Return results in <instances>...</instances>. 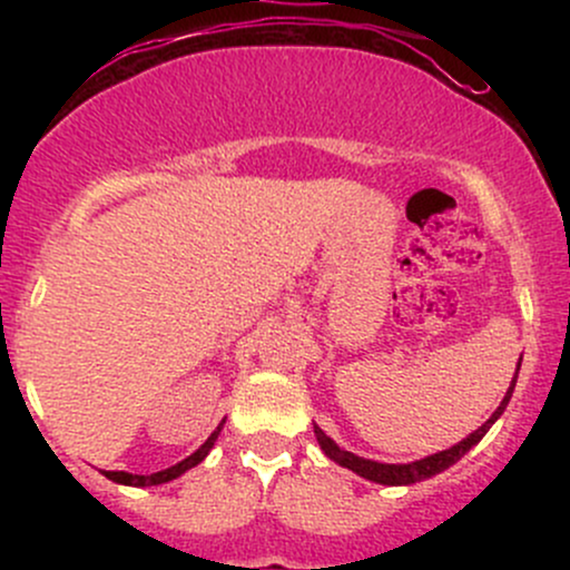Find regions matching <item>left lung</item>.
Masks as SVG:
<instances>
[{
    "mask_svg": "<svg viewBox=\"0 0 570 570\" xmlns=\"http://www.w3.org/2000/svg\"><path fill=\"white\" fill-rule=\"evenodd\" d=\"M520 362H522V356H520ZM520 362H517V372H520ZM517 372H514V377H512V385H509L507 396L501 399L499 410H495L493 415H490L480 429L472 431V434H469L466 440H461L458 444H453V448L442 450V453L421 458V461H412V463H377V461H370V458H358V455L348 453V450L337 448L335 440H330V436H326L324 431L316 426V423H313V431H316V440H318V444H322V450L326 453V458H332V461L340 463V466L351 469V472H356L358 476H364V480L377 482V485H415V482L429 480V476L440 474V472H444V469L453 466V463L461 461V458L466 455L469 450H472L474 444L488 434V429L493 426L495 421H499L501 412L507 410L509 399H512V391H514V383H517Z\"/></svg>",
    "mask_w": 570,
    "mask_h": 570,
    "instance_id": "8db88e82",
    "label": "left lung"
}]
</instances>
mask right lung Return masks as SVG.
<instances>
[{"instance_id":"right-lung-1","label":"right lung","mask_w":570,"mask_h":570,"mask_svg":"<svg viewBox=\"0 0 570 570\" xmlns=\"http://www.w3.org/2000/svg\"><path fill=\"white\" fill-rule=\"evenodd\" d=\"M222 426H225V421L219 423L217 426V431H214L212 436H208L206 442L200 444L198 450H195L193 455H187L185 461H179L176 463V466H171V469H163V472H155V474H128V472H104V476H107V480H112V482H117V485H130V488H149V485H163V482H171V480H176V476H181L187 472V469H193V466H198V463L203 461V458L208 455V450L214 448V442H217V436H219V431H222Z\"/></svg>"}]
</instances>
